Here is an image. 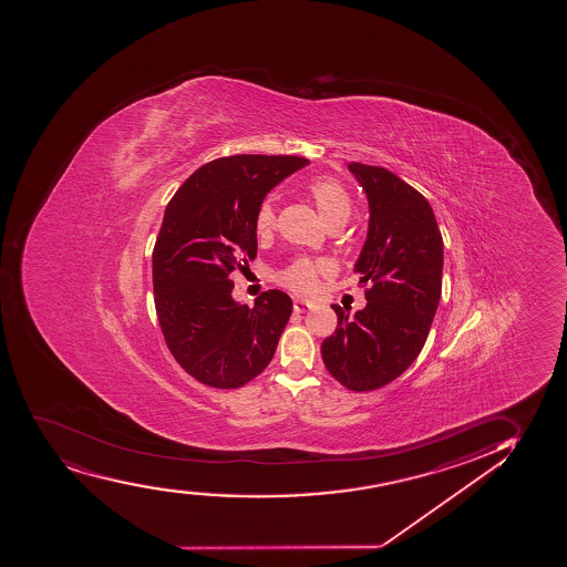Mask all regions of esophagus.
<instances>
[{
	"label": "esophagus",
	"mask_w": 567,
	"mask_h": 567,
	"mask_svg": "<svg viewBox=\"0 0 567 567\" xmlns=\"http://www.w3.org/2000/svg\"><path fill=\"white\" fill-rule=\"evenodd\" d=\"M293 308L295 312L305 313L308 312V310H312V305H310V302H307V300L297 299L293 302Z\"/></svg>",
	"instance_id": "esophagus-1"
}]
</instances>
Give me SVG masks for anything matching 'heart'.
<instances>
[{
  "label": "heart",
  "mask_w": 567,
  "mask_h": 567,
  "mask_svg": "<svg viewBox=\"0 0 567 567\" xmlns=\"http://www.w3.org/2000/svg\"><path fill=\"white\" fill-rule=\"evenodd\" d=\"M308 195L312 198L316 208H318L321 219L326 225L332 221H348L352 215V200L346 193L344 187L331 177H321L310 183ZM259 236H268L276 227V206L272 200L260 204L257 212V221H255ZM321 265L312 260H299L293 267L287 268L281 274L280 281L284 286L293 289L300 295H312L318 289V274Z\"/></svg>",
  "instance_id": "1"
}]
</instances>
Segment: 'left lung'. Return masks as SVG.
I'll list each match as a JSON object with an SVG mask.
<instances>
[{
    "mask_svg": "<svg viewBox=\"0 0 567 567\" xmlns=\"http://www.w3.org/2000/svg\"><path fill=\"white\" fill-rule=\"evenodd\" d=\"M369 203V228L353 272L371 284L367 307L339 305L334 334L323 340L327 371L352 391L401 377L422 352L443 289V236L430 203L390 169L348 164Z\"/></svg>",
    "mask_w": 567,
    "mask_h": 567,
    "instance_id": "8db88e82",
    "label": "left lung"
}]
</instances>
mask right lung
Returning <instances> with one entry per match:
<instances>
[{
	"label": "right lung",
	"mask_w": 567,
	"mask_h": 567,
	"mask_svg": "<svg viewBox=\"0 0 567 567\" xmlns=\"http://www.w3.org/2000/svg\"><path fill=\"white\" fill-rule=\"evenodd\" d=\"M307 164L287 155L215 158L166 206L153 251L156 316L172 355L203 384L240 388L274 358L293 300L270 289L248 307L233 299L230 272H246L257 255L265 196Z\"/></svg>",
	"instance_id": "add662e5"
}]
</instances>
